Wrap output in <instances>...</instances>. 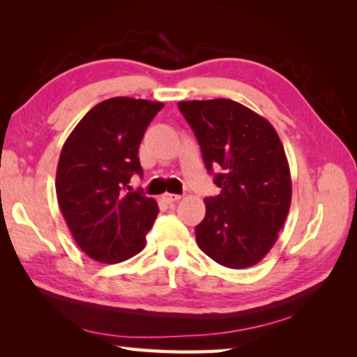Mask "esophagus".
Wrapping results in <instances>:
<instances>
[{"instance_id":"34e87169","label":"esophagus","mask_w":357,"mask_h":357,"mask_svg":"<svg viewBox=\"0 0 357 357\" xmlns=\"http://www.w3.org/2000/svg\"><path fill=\"white\" fill-rule=\"evenodd\" d=\"M162 198H164L167 203L172 204V203L179 202L181 200V195H176V193H164V195H162Z\"/></svg>"}]
</instances>
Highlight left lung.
<instances>
[{
	"label": "left lung",
	"instance_id": "obj_1",
	"mask_svg": "<svg viewBox=\"0 0 357 357\" xmlns=\"http://www.w3.org/2000/svg\"><path fill=\"white\" fill-rule=\"evenodd\" d=\"M202 148L217 197L204 198L198 247L225 268L261 261L279 238L291 204L285 149L268 119L229 99L178 102Z\"/></svg>",
	"mask_w": 357,
	"mask_h": 357
}]
</instances>
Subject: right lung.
<instances>
[{"label": "right lung", "mask_w": 357, "mask_h": 357, "mask_svg": "<svg viewBox=\"0 0 357 357\" xmlns=\"http://www.w3.org/2000/svg\"><path fill=\"white\" fill-rule=\"evenodd\" d=\"M164 104L112 98L93 107L66 140L56 168L59 208L78 247L99 263L143 250L159 214L154 198L130 192L142 176L138 146Z\"/></svg>", "instance_id": "obj_1"}]
</instances>
